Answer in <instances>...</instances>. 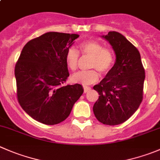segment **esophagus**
<instances>
[{
  "instance_id": "1",
  "label": "esophagus",
  "mask_w": 160,
  "mask_h": 160,
  "mask_svg": "<svg viewBox=\"0 0 160 160\" xmlns=\"http://www.w3.org/2000/svg\"><path fill=\"white\" fill-rule=\"evenodd\" d=\"M90 90H91V88H90V87H87V86L83 87V92H84V93L88 92Z\"/></svg>"
}]
</instances>
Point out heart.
<instances>
[{"mask_svg": "<svg viewBox=\"0 0 160 160\" xmlns=\"http://www.w3.org/2000/svg\"><path fill=\"white\" fill-rule=\"evenodd\" d=\"M79 53L83 56L90 57V70L81 71L71 77L72 82L83 85L95 83L99 79L98 70L105 74L112 68L115 63V54L110 48L104 47V44L95 40H88L79 44L78 52L73 47L68 48L66 52V63L71 71L77 70L79 64Z\"/></svg>", "mask_w": 160, "mask_h": 160, "instance_id": "obj_1", "label": "heart"}]
</instances>
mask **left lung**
I'll return each instance as SVG.
<instances>
[{
    "instance_id": "1",
    "label": "left lung",
    "mask_w": 160,
    "mask_h": 160,
    "mask_svg": "<svg viewBox=\"0 0 160 160\" xmlns=\"http://www.w3.org/2000/svg\"><path fill=\"white\" fill-rule=\"evenodd\" d=\"M102 37L112 46L116 58L105 78L93 87L99 94L93 111L99 122L113 126L124 123L138 108L145 73L138 50L126 37L115 31Z\"/></svg>"
}]
</instances>
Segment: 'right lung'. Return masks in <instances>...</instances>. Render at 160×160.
Returning <instances> with one entry per match:
<instances>
[{
	"label": "right lung",
	"instance_id": "1",
	"mask_svg": "<svg viewBox=\"0 0 160 160\" xmlns=\"http://www.w3.org/2000/svg\"><path fill=\"white\" fill-rule=\"evenodd\" d=\"M77 34L48 32L22 50L15 64L17 98L32 119L46 125L64 121L83 92L79 83L64 85L69 76L66 52Z\"/></svg>",
	"mask_w": 160,
	"mask_h": 160
}]
</instances>
